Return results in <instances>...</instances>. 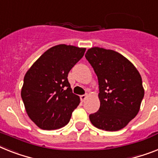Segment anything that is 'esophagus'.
<instances>
[{
    "instance_id": "obj_1",
    "label": "esophagus",
    "mask_w": 158,
    "mask_h": 158,
    "mask_svg": "<svg viewBox=\"0 0 158 158\" xmlns=\"http://www.w3.org/2000/svg\"><path fill=\"white\" fill-rule=\"evenodd\" d=\"M88 95L85 94V95H82V96H80V99H81V101H85V100L88 98Z\"/></svg>"
}]
</instances>
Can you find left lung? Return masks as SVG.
Returning a JSON list of instances; mask_svg holds the SVG:
<instances>
[{
    "label": "left lung",
    "mask_w": 158,
    "mask_h": 158,
    "mask_svg": "<svg viewBox=\"0 0 158 158\" xmlns=\"http://www.w3.org/2000/svg\"><path fill=\"white\" fill-rule=\"evenodd\" d=\"M86 59L99 83V110L89 115L94 127L116 131L124 128L139 113L144 96L141 76L127 58L114 50L93 47Z\"/></svg>",
    "instance_id": "obj_1"
}]
</instances>
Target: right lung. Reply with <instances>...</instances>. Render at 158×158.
Instances as JSON below:
<instances>
[{
  "label": "right lung",
  "instance_id": "obj_1",
  "mask_svg": "<svg viewBox=\"0 0 158 158\" xmlns=\"http://www.w3.org/2000/svg\"><path fill=\"white\" fill-rule=\"evenodd\" d=\"M85 50L73 45H55L27 71L21 97L28 117L38 127L56 130L69 123L80 98L72 92L68 73Z\"/></svg>",
  "mask_w": 158,
  "mask_h": 158
}]
</instances>
